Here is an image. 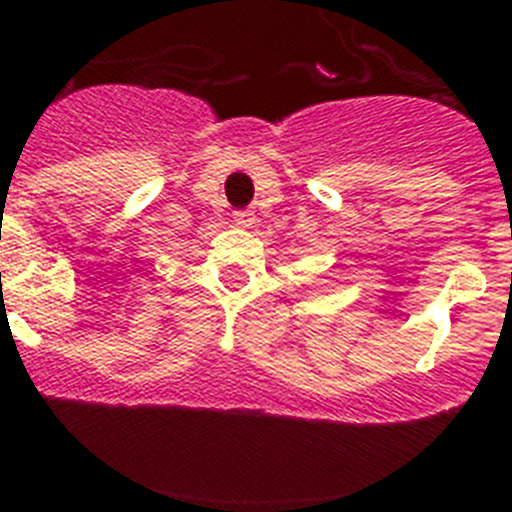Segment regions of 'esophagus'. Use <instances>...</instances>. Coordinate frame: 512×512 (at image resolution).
<instances>
[{
	"instance_id": "esophagus-1",
	"label": "esophagus",
	"mask_w": 512,
	"mask_h": 512,
	"mask_svg": "<svg viewBox=\"0 0 512 512\" xmlns=\"http://www.w3.org/2000/svg\"><path fill=\"white\" fill-rule=\"evenodd\" d=\"M233 217H235V223L243 225V228L253 225V210H235Z\"/></svg>"
}]
</instances>
